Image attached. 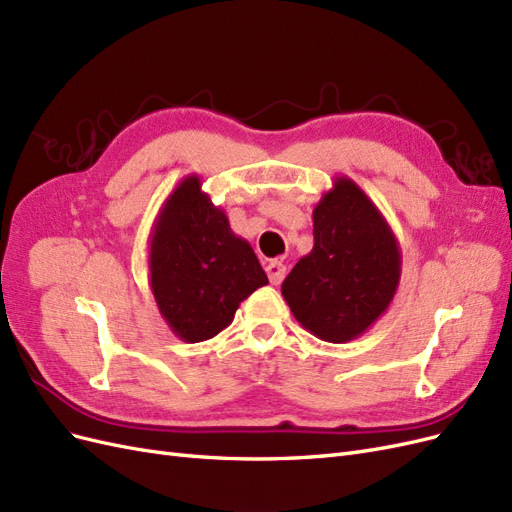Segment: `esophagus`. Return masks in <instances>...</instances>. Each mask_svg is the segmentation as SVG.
Listing matches in <instances>:
<instances>
[{"mask_svg": "<svg viewBox=\"0 0 512 512\" xmlns=\"http://www.w3.org/2000/svg\"><path fill=\"white\" fill-rule=\"evenodd\" d=\"M265 271H267V275H269V282H271L273 286H277V284H282V280H284L286 265H282L280 260H267V262H265Z\"/></svg>", "mask_w": 512, "mask_h": 512, "instance_id": "34e87169", "label": "esophagus"}]
</instances>
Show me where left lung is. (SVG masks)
Wrapping results in <instances>:
<instances>
[{"mask_svg": "<svg viewBox=\"0 0 512 512\" xmlns=\"http://www.w3.org/2000/svg\"><path fill=\"white\" fill-rule=\"evenodd\" d=\"M401 277V252L389 222L348 177H337L314 207V247L282 284L303 329L346 344L389 309Z\"/></svg>", "mask_w": 512, "mask_h": 512, "instance_id": "1", "label": "left lung"}]
</instances>
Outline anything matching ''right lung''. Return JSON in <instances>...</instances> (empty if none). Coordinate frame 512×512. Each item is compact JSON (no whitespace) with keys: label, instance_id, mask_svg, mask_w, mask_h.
I'll return each instance as SVG.
<instances>
[{"label":"right lung","instance_id":"obj_1","mask_svg":"<svg viewBox=\"0 0 512 512\" xmlns=\"http://www.w3.org/2000/svg\"><path fill=\"white\" fill-rule=\"evenodd\" d=\"M198 175L170 192L149 237V286L166 324L188 344L218 335L241 301L267 286L252 245L232 232Z\"/></svg>","mask_w":512,"mask_h":512}]
</instances>
